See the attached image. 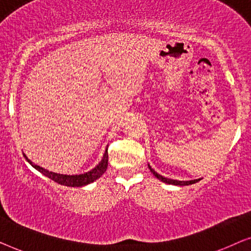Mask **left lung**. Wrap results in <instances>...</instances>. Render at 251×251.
I'll use <instances>...</instances> for the list:
<instances>
[{"label":"left lung","mask_w":251,"mask_h":251,"mask_svg":"<svg viewBox=\"0 0 251 251\" xmlns=\"http://www.w3.org/2000/svg\"><path fill=\"white\" fill-rule=\"evenodd\" d=\"M149 168H150L151 173H152V174L154 175V176H155V177L157 178V179H160L161 181H163V183H166V184L179 185V186H185V185H192V184H195V183H198L199 180H200V179H194V180H176V179H170V178H166V177L161 176V175L157 174L155 170L152 169V167H151L150 164H149Z\"/></svg>","instance_id":"8db88e82"}]
</instances>
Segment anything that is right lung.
Returning a JSON list of instances; mask_svg holds the SVG:
<instances>
[{"label":"right lung","mask_w":251,"mask_h":251,"mask_svg":"<svg viewBox=\"0 0 251 251\" xmlns=\"http://www.w3.org/2000/svg\"><path fill=\"white\" fill-rule=\"evenodd\" d=\"M24 156L26 157V160L32 164V166L35 168L37 171H40L41 174H43L44 176H47L50 179H52L56 183L60 184V185H65V186H71V187H81L84 186V185H88L95 181L96 179H98L99 177L101 176L102 174L105 173L106 169H107L108 166V153L107 150L105 151L104 156H102V160L99 162L97 166H96L94 169H91L90 171L85 174H81V175H63V174H56L52 173V171H49L44 168L37 166V164L33 163L28 157H27L25 154Z\"/></svg>","instance_id":"obj_1"}]
</instances>
